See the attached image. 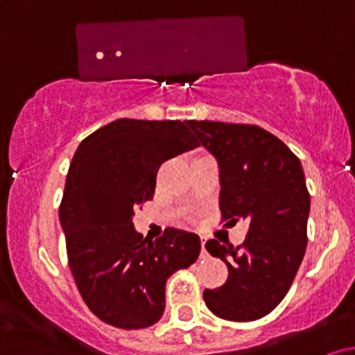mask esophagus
<instances>
[{"label": "esophagus", "instance_id": "1", "mask_svg": "<svg viewBox=\"0 0 355 355\" xmlns=\"http://www.w3.org/2000/svg\"><path fill=\"white\" fill-rule=\"evenodd\" d=\"M200 242H202V257H207V255H209V254H207V250H205V242H207V239L202 237Z\"/></svg>", "mask_w": 355, "mask_h": 355}]
</instances>
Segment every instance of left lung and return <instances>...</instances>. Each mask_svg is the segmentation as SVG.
Masks as SVG:
<instances>
[{
  "label": "left lung",
  "mask_w": 355,
  "mask_h": 355,
  "mask_svg": "<svg viewBox=\"0 0 355 355\" xmlns=\"http://www.w3.org/2000/svg\"><path fill=\"white\" fill-rule=\"evenodd\" d=\"M189 126L218 162L222 220L248 222L242 245L205 243L227 263L229 279L205 288L203 300L220 319L257 320L282 302L302 263L311 211L302 165L257 125L190 120Z\"/></svg>",
  "instance_id": "obj_1"
}]
</instances>
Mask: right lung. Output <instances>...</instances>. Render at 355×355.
<instances>
[{"instance_id":"obj_1","label":"right lung","mask_w":355,"mask_h":355,"mask_svg":"<svg viewBox=\"0 0 355 355\" xmlns=\"http://www.w3.org/2000/svg\"><path fill=\"white\" fill-rule=\"evenodd\" d=\"M198 146L178 120L120 118L81 141L60 205L73 279L88 309L118 329H145L165 311L166 279L200 254L191 232L166 229L155 242L133 227L152 200L164 162Z\"/></svg>"}]
</instances>
